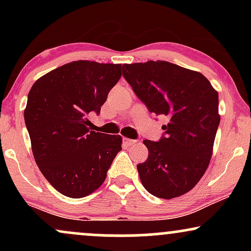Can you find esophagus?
Segmentation results:
<instances>
[{
	"label": "esophagus",
	"instance_id": "1",
	"mask_svg": "<svg viewBox=\"0 0 251 251\" xmlns=\"http://www.w3.org/2000/svg\"><path fill=\"white\" fill-rule=\"evenodd\" d=\"M123 143H124V145H125V146H132V145H134L135 143H137V140L128 139V138L124 137V138H123Z\"/></svg>",
	"mask_w": 251,
	"mask_h": 251
}]
</instances>
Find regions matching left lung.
<instances>
[{
  "label": "left lung",
  "mask_w": 251,
  "mask_h": 251,
  "mask_svg": "<svg viewBox=\"0 0 251 251\" xmlns=\"http://www.w3.org/2000/svg\"><path fill=\"white\" fill-rule=\"evenodd\" d=\"M123 75L150 112L169 119L165 137L143 142L149 157L137 169L144 188L164 200L186 194L211 159L221 120L217 91L200 72L160 60L125 63Z\"/></svg>",
  "instance_id": "1"
}]
</instances>
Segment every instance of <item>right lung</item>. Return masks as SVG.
Masks as SVG:
<instances>
[{
	"instance_id": "right-lung-1",
	"label": "right lung",
	"mask_w": 251,
	"mask_h": 251,
	"mask_svg": "<svg viewBox=\"0 0 251 251\" xmlns=\"http://www.w3.org/2000/svg\"><path fill=\"white\" fill-rule=\"evenodd\" d=\"M120 76V63L79 60L48 72L31 86L25 122L34 159L60 194L81 198L96 191L122 150L119 134L87 127L88 113H100Z\"/></svg>"
}]
</instances>
